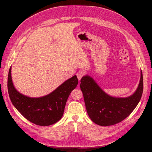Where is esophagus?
Returning <instances> with one entry per match:
<instances>
[{
	"label": "esophagus",
	"instance_id": "esophagus-1",
	"mask_svg": "<svg viewBox=\"0 0 152 152\" xmlns=\"http://www.w3.org/2000/svg\"><path fill=\"white\" fill-rule=\"evenodd\" d=\"M85 75V72L82 71V70H80V71H78L77 73V78L78 79H79V80L82 79V77H83L84 75Z\"/></svg>",
	"mask_w": 152,
	"mask_h": 152
}]
</instances>
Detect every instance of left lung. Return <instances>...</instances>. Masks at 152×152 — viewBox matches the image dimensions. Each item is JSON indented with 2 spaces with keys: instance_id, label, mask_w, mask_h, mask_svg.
<instances>
[{
  "instance_id": "obj_1",
  "label": "left lung",
  "mask_w": 152,
  "mask_h": 152,
  "mask_svg": "<svg viewBox=\"0 0 152 152\" xmlns=\"http://www.w3.org/2000/svg\"><path fill=\"white\" fill-rule=\"evenodd\" d=\"M80 87L89 117L98 125L108 126L122 122L136 107L143 91V78L141 72L137 90L132 96L125 98L108 96L89 76L82 78Z\"/></svg>"
}]
</instances>
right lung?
I'll use <instances>...</instances> for the list:
<instances>
[{
    "mask_svg": "<svg viewBox=\"0 0 152 152\" xmlns=\"http://www.w3.org/2000/svg\"><path fill=\"white\" fill-rule=\"evenodd\" d=\"M11 68L8 74L7 89L13 105L27 120L40 126H47L61 118L69 95L78 84L76 75L69 79L49 94L41 98L27 97L18 92L11 79Z\"/></svg>",
    "mask_w": 152,
    "mask_h": 152,
    "instance_id": "1",
    "label": "right lung"
}]
</instances>
